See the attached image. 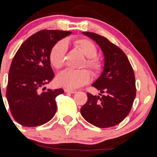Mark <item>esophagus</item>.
I'll use <instances>...</instances> for the list:
<instances>
[{"label":"esophagus","instance_id":"obj_1","mask_svg":"<svg viewBox=\"0 0 157 157\" xmlns=\"http://www.w3.org/2000/svg\"><path fill=\"white\" fill-rule=\"evenodd\" d=\"M64 91L67 92V93H71V94H74L77 92V90H74V89H68V88H65L64 89Z\"/></svg>","mask_w":157,"mask_h":157}]
</instances>
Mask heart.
<instances>
[{"label":"heart","instance_id":"heart-1","mask_svg":"<svg viewBox=\"0 0 157 157\" xmlns=\"http://www.w3.org/2000/svg\"><path fill=\"white\" fill-rule=\"evenodd\" d=\"M74 47L86 57L82 67H87L94 75H98L102 71L103 63L97 56L98 49L93 42L87 39H79L74 42ZM67 52V43L65 40H59L54 44L49 55V62L56 70L62 68L65 63ZM90 74L88 70H66L58 74L56 83L59 86L68 89L78 88L90 81Z\"/></svg>","mask_w":157,"mask_h":157}]
</instances>
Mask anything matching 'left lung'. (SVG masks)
Returning <instances> with one entry per match:
<instances>
[{"label":"left lung","instance_id":"8db88e82","mask_svg":"<svg viewBox=\"0 0 157 157\" xmlns=\"http://www.w3.org/2000/svg\"><path fill=\"white\" fill-rule=\"evenodd\" d=\"M83 34L100 46L105 65L101 75L92 84L100 90L99 96L87 93V101L80 108V114L98 128L115 126L131 111L136 94L134 71L125 52L108 39L94 32Z\"/></svg>","mask_w":157,"mask_h":157}]
</instances>
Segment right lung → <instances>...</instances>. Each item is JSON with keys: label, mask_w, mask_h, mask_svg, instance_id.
I'll list each match as a JSON object with an SVG mask.
<instances>
[{"label": "right lung", "mask_w": 157, "mask_h": 157, "mask_svg": "<svg viewBox=\"0 0 157 157\" xmlns=\"http://www.w3.org/2000/svg\"><path fill=\"white\" fill-rule=\"evenodd\" d=\"M71 32L43 29L26 39L14 55L8 74L6 96L13 118L21 125L36 127L52 119L56 98L62 88L40 91L54 77L49 55L59 40Z\"/></svg>", "instance_id": "1"}]
</instances>
